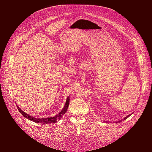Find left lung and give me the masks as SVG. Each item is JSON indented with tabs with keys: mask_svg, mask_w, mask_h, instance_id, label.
Masks as SVG:
<instances>
[{
	"mask_svg": "<svg viewBox=\"0 0 152 152\" xmlns=\"http://www.w3.org/2000/svg\"><path fill=\"white\" fill-rule=\"evenodd\" d=\"M131 115V114H129V115H128V116H127V117H125V118H124V120H125V119H126V118H128V117H129V116H130V115ZM121 122V121H118V122Z\"/></svg>",
	"mask_w": 152,
	"mask_h": 152,
	"instance_id": "8db88e82",
	"label": "left lung"
}]
</instances>
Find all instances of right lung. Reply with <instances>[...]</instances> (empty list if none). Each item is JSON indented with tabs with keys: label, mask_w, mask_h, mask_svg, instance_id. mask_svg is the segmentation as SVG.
<instances>
[{
	"label": "right lung",
	"mask_w": 152,
	"mask_h": 152,
	"mask_svg": "<svg viewBox=\"0 0 152 152\" xmlns=\"http://www.w3.org/2000/svg\"><path fill=\"white\" fill-rule=\"evenodd\" d=\"M69 103H70V98H69V96H68V97L66 99V102L65 104V107H64L63 110L58 115H55L54 117H48V118H35L34 117L26 113L23 111H22V110L19 107H18V106H17V108H18V110L20 111V112L23 115L25 118H28V120L31 121H33V122H36V123H41V124H45L56 123L58 121H59V119H60L62 117L63 115L66 112L68 107V105H69Z\"/></svg>",
	"instance_id": "1"
}]
</instances>
